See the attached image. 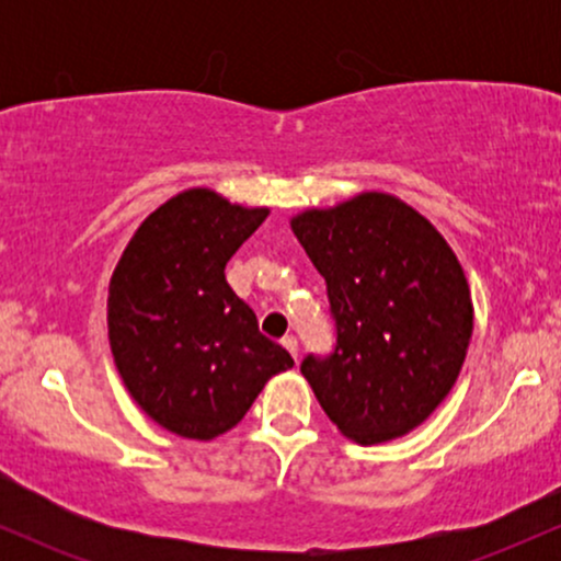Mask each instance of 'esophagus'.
Here are the masks:
<instances>
[{
    "label": "esophagus",
    "mask_w": 561,
    "mask_h": 561,
    "mask_svg": "<svg viewBox=\"0 0 561 561\" xmlns=\"http://www.w3.org/2000/svg\"><path fill=\"white\" fill-rule=\"evenodd\" d=\"M282 347H285L289 356L298 358V340H295L293 334H287V337H282Z\"/></svg>",
    "instance_id": "esophagus-1"
}]
</instances>
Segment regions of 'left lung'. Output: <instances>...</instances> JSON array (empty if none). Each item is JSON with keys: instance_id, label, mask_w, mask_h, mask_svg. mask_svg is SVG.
<instances>
[{"instance_id": "obj_1", "label": "left lung", "mask_w": 561, "mask_h": 561, "mask_svg": "<svg viewBox=\"0 0 561 561\" xmlns=\"http://www.w3.org/2000/svg\"><path fill=\"white\" fill-rule=\"evenodd\" d=\"M289 227L324 276L337 327L332 356L300 364L321 409L362 446L411 433L454 388L472 337L459 259L388 192L308 208Z\"/></svg>"}]
</instances>
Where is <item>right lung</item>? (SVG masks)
<instances>
[{
	"mask_svg": "<svg viewBox=\"0 0 561 561\" xmlns=\"http://www.w3.org/2000/svg\"><path fill=\"white\" fill-rule=\"evenodd\" d=\"M266 216L268 208L229 203L208 186L184 190L139 224L111 276L115 369L139 409L173 435H224L295 364L259 332L224 274Z\"/></svg>",
	"mask_w": 561,
	"mask_h": 561,
	"instance_id": "right-lung-1",
	"label": "right lung"
}]
</instances>
